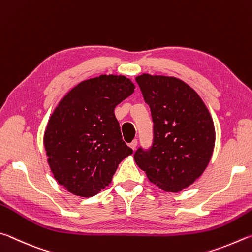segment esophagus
I'll return each mask as SVG.
<instances>
[{"label": "esophagus", "mask_w": 252, "mask_h": 252, "mask_svg": "<svg viewBox=\"0 0 252 252\" xmlns=\"http://www.w3.org/2000/svg\"><path fill=\"white\" fill-rule=\"evenodd\" d=\"M136 146H137V139H134L133 142H131V143L129 144V147L134 151V149L136 148Z\"/></svg>", "instance_id": "1"}]
</instances>
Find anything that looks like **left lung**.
Returning a JSON list of instances; mask_svg holds the SVG:
<instances>
[{
  "mask_svg": "<svg viewBox=\"0 0 252 252\" xmlns=\"http://www.w3.org/2000/svg\"><path fill=\"white\" fill-rule=\"evenodd\" d=\"M154 123L149 149L139 147L135 162L149 182L165 191L190 186L208 166L215 125L200 96L182 79L143 74L136 77Z\"/></svg>",
  "mask_w": 252,
  "mask_h": 252,
  "instance_id": "left-lung-1",
  "label": "left lung"
}]
</instances>
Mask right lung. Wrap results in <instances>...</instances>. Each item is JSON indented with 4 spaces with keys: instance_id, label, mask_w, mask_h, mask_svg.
Masks as SVG:
<instances>
[{
    "instance_id": "obj_1",
    "label": "right lung",
    "mask_w": 252,
    "mask_h": 252,
    "mask_svg": "<svg viewBox=\"0 0 252 252\" xmlns=\"http://www.w3.org/2000/svg\"><path fill=\"white\" fill-rule=\"evenodd\" d=\"M134 88L123 75H100L73 87L53 112L44 133L47 161L57 183L73 195L95 196L133 154L114 109Z\"/></svg>"
}]
</instances>
